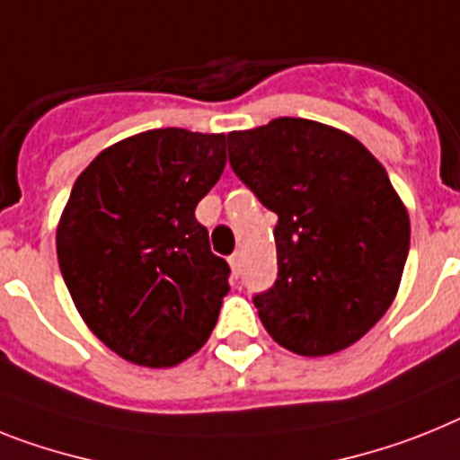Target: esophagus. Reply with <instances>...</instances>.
<instances>
[{
    "instance_id": "1",
    "label": "esophagus",
    "mask_w": 460,
    "mask_h": 460,
    "mask_svg": "<svg viewBox=\"0 0 460 460\" xmlns=\"http://www.w3.org/2000/svg\"><path fill=\"white\" fill-rule=\"evenodd\" d=\"M229 266H231V273L234 276H241V269H243V254L236 252V254H231L229 257Z\"/></svg>"
}]
</instances>
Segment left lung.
Wrapping results in <instances>:
<instances>
[{"label":"left lung","mask_w":460,"mask_h":460,"mask_svg":"<svg viewBox=\"0 0 460 460\" xmlns=\"http://www.w3.org/2000/svg\"><path fill=\"white\" fill-rule=\"evenodd\" d=\"M229 161L278 215L261 325L306 358L353 346L391 308L409 252V212L379 158L346 130L280 117L229 133Z\"/></svg>","instance_id":"8db88e82"}]
</instances>
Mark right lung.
Here are the masks:
<instances>
[{
  "instance_id": "right-lung-1",
  "label": "right lung",
  "mask_w": 460,
  "mask_h": 460,
  "mask_svg": "<svg viewBox=\"0 0 460 460\" xmlns=\"http://www.w3.org/2000/svg\"><path fill=\"white\" fill-rule=\"evenodd\" d=\"M226 135L154 128L119 140L76 177L58 219V264L88 330L140 367L203 349L229 264L196 222L226 165Z\"/></svg>"
}]
</instances>
